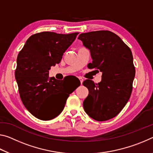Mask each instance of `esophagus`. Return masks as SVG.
<instances>
[{"label":"esophagus","instance_id":"34e87169","mask_svg":"<svg viewBox=\"0 0 153 153\" xmlns=\"http://www.w3.org/2000/svg\"><path fill=\"white\" fill-rule=\"evenodd\" d=\"M78 78H79V81H80V83H81V84H82V82H83V81H84L83 78H82V77H79Z\"/></svg>","mask_w":153,"mask_h":153}]
</instances>
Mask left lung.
<instances>
[{
	"label": "left lung",
	"instance_id": "8db88e82",
	"mask_svg": "<svg viewBox=\"0 0 153 153\" xmlns=\"http://www.w3.org/2000/svg\"><path fill=\"white\" fill-rule=\"evenodd\" d=\"M77 39L91 52L93 62L88 67L102 74L98 84L91 79L83 82L89 92L83 102L84 111L95 120L111 119L123 110L131 94L135 74L131 51L108 30L82 33Z\"/></svg>",
	"mask_w": 153,
	"mask_h": 153
}]
</instances>
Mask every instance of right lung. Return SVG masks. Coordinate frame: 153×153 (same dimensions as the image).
<instances>
[{"mask_svg": "<svg viewBox=\"0 0 153 153\" xmlns=\"http://www.w3.org/2000/svg\"><path fill=\"white\" fill-rule=\"evenodd\" d=\"M78 33L42 32L28 39L17 58L15 76L22 101L36 118L49 120L63 110L69 94L79 85L67 88L62 81L49 76L52 66L59 63L63 53Z\"/></svg>", "mask_w": 153, "mask_h": 153, "instance_id": "add662e5", "label": "right lung"}]
</instances>
